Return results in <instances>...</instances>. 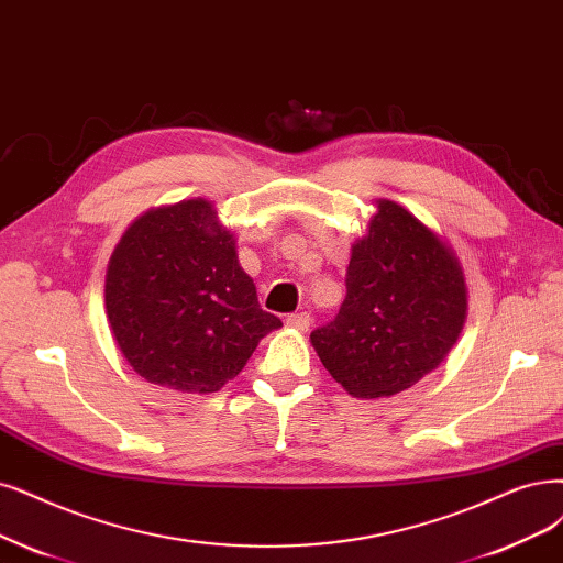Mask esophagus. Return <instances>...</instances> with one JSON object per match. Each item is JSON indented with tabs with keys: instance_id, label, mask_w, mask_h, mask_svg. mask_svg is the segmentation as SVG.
Segmentation results:
<instances>
[{
	"instance_id": "esophagus-1",
	"label": "esophagus",
	"mask_w": 563,
	"mask_h": 563,
	"mask_svg": "<svg viewBox=\"0 0 563 563\" xmlns=\"http://www.w3.org/2000/svg\"><path fill=\"white\" fill-rule=\"evenodd\" d=\"M285 324L297 329V331H308V327H310V316H308V313H292V316H287Z\"/></svg>"
}]
</instances>
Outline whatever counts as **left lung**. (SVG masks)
Masks as SVG:
<instances>
[{
    "instance_id": "obj_1",
    "label": "left lung",
    "mask_w": 563,
    "mask_h": 563,
    "mask_svg": "<svg viewBox=\"0 0 563 563\" xmlns=\"http://www.w3.org/2000/svg\"><path fill=\"white\" fill-rule=\"evenodd\" d=\"M339 316L310 334L331 378L357 399L391 397L439 366L466 320L452 247L404 206L378 199L352 245Z\"/></svg>"
}]
</instances>
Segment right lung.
<instances>
[{
  "mask_svg": "<svg viewBox=\"0 0 563 563\" xmlns=\"http://www.w3.org/2000/svg\"><path fill=\"white\" fill-rule=\"evenodd\" d=\"M107 318L130 366L153 385L218 391L283 322L260 308L236 241L211 201L153 208L115 245Z\"/></svg>",
  "mask_w": 563,
  "mask_h": 563,
  "instance_id": "right-lung-1",
  "label": "right lung"
}]
</instances>
